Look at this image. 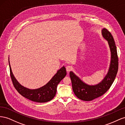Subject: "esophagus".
<instances>
[{"label":"esophagus","mask_w":125,"mask_h":125,"mask_svg":"<svg viewBox=\"0 0 125 125\" xmlns=\"http://www.w3.org/2000/svg\"><path fill=\"white\" fill-rule=\"evenodd\" d=\"M66 71L67 72H69L70 71H71V70H72V67L70 65H67L66 67Z\"/></svg>","instance_id":"obj_1"}]
</instances>
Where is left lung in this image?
<instances>
[{
	"label": "left lung",
	"mask_w": 125,
	"mask_h": 125,
	"mask_svg": "<svg viewBox=\"0 0 125 125\" xmlns=\"http://www.w3.org/2000/svg\"><path fill=\"white\" fill-rule=\"evenodd\" d=\"M102 34L108 41L111 53L109 68L104 79L97 84L90 85L85 83L72 71L70 72L73 91L76 97L82 101H91L104 94L112 86L118 72V58L113 37L105 28L102 29Z\"/></svg>",
	"instance_id": "obj_1"
}]
</instances>
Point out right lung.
Returning <instances> with one entry per match:
<instances>
[{
    "mask_svg": "<svg viewBox=\"0 0 125 125\" xmlns=\"http://www.w3.org/2000/svg\"><path fill=\"white\" fill-rule=\"evenodd\" d=\"M8 61L10 76L14 87L19 93L24 97L35 102L45 103L52 100L56 95L57 86L66 75L65 67L63 66L58 71L51 80L43 86L34 90H31L22 86L17 81L12 72L10 65L9 58Z\"/></svg>",
    "mask_w": 125,
    "mask_h": 125,
    "instance_id": "right-lung-1",
    "label": "right lung"
}]
</instances>
